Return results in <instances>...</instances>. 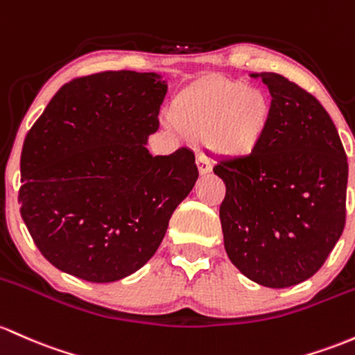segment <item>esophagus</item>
<instances>
[{
    "label": "esophagus",
    "mask_w": 355,
    "mask_h": 355,
    "mask_svg": "<svg viewBox=\"0 0 355 355\" xmlns=\"http://www.w3.org/2000/svg\"><path fill=\"white\" fill-rule=\"evenodd\" d=\"M197 166H198V173L200 175L209 173V171L212 170V163H210V159L205 157V153L197 155Z\"/></svg>",
    "instance_id": "34e87169"
}]
</instances>
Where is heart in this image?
Returning <instances> with one entry per match:
<instances>
[{
	"instance_id": "b5f03b06",
	"label": "heart",
	"mask_w": 355,
	"mask_h": 355,
	"mask_svg": "<svg viewBox=\"0 0 355 355\" xmlns=\"http://www.w3.org/2000/svg\"><path fill=\"white\" fill-rule=\"evenodd\" d=\"M173 119L185 135L207 138L209 146L229 158L256 151L270 121V103L258 89L212 79L178 96Z\"/></svg>"
}]
</instances>
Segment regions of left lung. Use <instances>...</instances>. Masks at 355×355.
Instances as JSON below:
<instances>
[{"label":"left lung","instance_id":"obj_1","mask_svg":"<svg viewBox=\"0 0 355 355\" xmlns=\"http://www.w3.org/2000/svg\"><path fill=\"white\" fill-rule=\"evenodd\" d=\"M251 77L270 89V121L254 153L214 166L224 246L249 279L286 288L320 270L342 236L347 155L317 97L279 73Z\"/></svg>","mask_w":355,"mask_h":355}]
</instances>
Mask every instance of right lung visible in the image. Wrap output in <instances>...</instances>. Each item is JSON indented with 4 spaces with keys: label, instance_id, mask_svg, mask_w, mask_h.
Returning a JSON list of instances; mask_svg holds the SVG:
<instances>
[{
    "label": "right lung",
    "instance_id": "right-lung-1",
    "mask_svg": "<svg viewBox=\"0 0 355 355\" xmlns=\"http://www.w3.org/2000/svg\"><path fill=\"white\" fill-rule=\"evenodd\" d=\"M166 83L155 72L107 70L64 84L21 150L23 220L46 261L92 283L138 271L196 185L189 148L153 157Z\"/></svg>",
    "mask_w": 355,
    "mask_h": 355
}]
</instances>
